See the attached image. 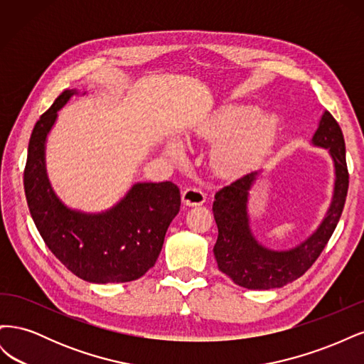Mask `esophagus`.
I'll use <instances>...</instances> for the list:
<instances>
[{"instance_id":"esophagus-1","label":"esophagus","mask_w":364,"mask_h":364,"mask_svg":"<svg viewBox=\"0 0 364 364\" xmlns=\"http://www.w3.org/2000/svg\"><path fill=\"white\" fill-rule=\"evenodd\" d=\"M182 202L186 206L202 205L205 202V194L199 188H194V186H188V188H185V191L182 193Z\"/></svg>"}]
</instances>
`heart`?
I'll list each match as a JSON object with an SVG mask.
<instances>
[{
	"label": "heart",
	"mask_w": 364,
	"mask_h": 364,
	"mask_svg": "<svg viewBox=\"0 0 364 364\" xmlns=\"http://www.w3.org/2000/svg\"><path fill=\"white\" fill-rule=\"evenodd\" d=\"M278 118L259 115L257 107L228 106L220 109L200 129V135L225 139L214 151V164L223 174H240L253 167L269 150L277 136ZM168 156L176 161L183 158L179 142H170Z\"/></svg>",
	"instance_id": "obj_1"
}]
</instances>
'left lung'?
<instances>
[{"instance_id": "8db88e82", "label": "left lung", "mask_w": 364, "mask_h": 364, "mask_svg": "<svg viewBox=\"0 0 364 364\" xmlns=\"http://www.w3.org/2000/svg\"><path fill=\"white\" fill-rule=\"evenodd\" d=\"M313 144L328 149L336 165V188L333 203L316 232L301 246L274 252L262 247L253 238L247 218V196L258 171L245 174L215 193L213 213L218 228L214 255L218 269L240 287L269 290L284 287L310 269L328 245L346 202L349 173L345 138L336 118L328 111L322 115L313 136Z\"/></svg>"}]
</instances>
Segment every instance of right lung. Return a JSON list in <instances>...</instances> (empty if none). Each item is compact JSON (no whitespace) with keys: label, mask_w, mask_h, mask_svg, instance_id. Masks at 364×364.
Listing matches in <instances>:
<instances>
[{"label":"right lung","mask_w":364,"mask_h":364,"mask_svg":"<svg viewBox=\"0 0 364 364\" xmlns=\"http://www.w3.org/2000/svg\"><path fill=\"white\" fill-rule=\"evenodd\" d=\"M75 90H65L33 127L24 168L26 199L42 240L65 267L87 282H129L155 266L165 232L181 209L173 182L135 183L103 214L71 211L51 191L43 150L58 111Z\"/></svg>","instance_id":"add662e5"}]
</instances>
